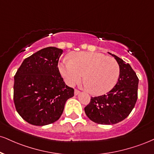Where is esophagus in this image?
<instances>
[{
  "instance_id": "34e87169",
  "label": "esophagus",
  "mask_w": 154,
  "mask_h": 154,
  "mask_svg": "<svg viewBox=\"0 0 154 154\" xmlns=\"http://www.w3.org/2000/svg\"><path fill=\"white\" fill-rule=\"evenodd\" d=\"M79 92H80L79 90H77V89H75V95H77L79 93Z\"/></svg>"
}]
</instances>
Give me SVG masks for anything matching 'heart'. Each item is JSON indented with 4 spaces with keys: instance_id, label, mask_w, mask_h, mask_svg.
Wrapping results in <instances>:
<instances>
[{
    "instance_id": "heart-1",
    "label": "heart",
    "mask_w": 154,
    "mask_h": 154,
    "mask_svg": "<svg viewBox=\"0 0 154 154\" xmlns=\"http://www.w3.org/2000/svg\"><path fill=\"white\" fill-rule=\"evenodd\" d=\"M59 70L71 86L78 83L85 74V85L96 95L110 91L117 84L120 72L116 59L95 52L72 54L71 60L64 59L59 64Z\"/></svg>"
}]
</instances>
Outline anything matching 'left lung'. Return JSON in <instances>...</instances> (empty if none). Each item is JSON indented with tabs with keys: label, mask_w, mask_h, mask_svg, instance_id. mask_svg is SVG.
<instances>
[{
	"label": "left lung",
	"mask_w": 154,
	"mask_h": 154,
	"mask_svg": "<svg viewBox=\"0 0 154 154\" xmlns=\"http://www.w3.org/2000/svg\"><path fill=\"white\" fill-rule=\"evenodd\" d=\"M120 66L117 84L107 95L91 97L85 107L87 116L101 125H112L126 118L134 107L138 98V78L128 63L112 54Z\"/></svg>",
	"instance_id": "obj_1"
}]
</instances>
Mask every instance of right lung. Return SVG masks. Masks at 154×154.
Instances as JSON below:
<instances>
[{
  "mask_svg": "<svg viewBox=\"0 0 154 154\" xmlns=\"http://www.w3.org/2000/svg\"><path fill=\"white\" fill-rule=\"evenodd\" d=\"M63 50L49 47L27 57L14 76V101L18 113L31 125H49L62 116L74 89L66 85L58 62Z\"/></svg>",
  "mask_w": 154,
  "mask_h": 154,
  "instance_id": "add662e5",
  "label": "right lung"
}]
</instances>
